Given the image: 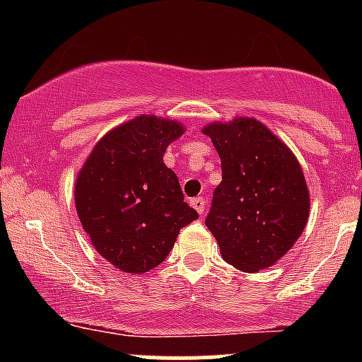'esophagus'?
Returning <instances> with one entry per match:
<instances>
[{"label":"esophagus","instance_id":"34e87169","mask_svg":"<svg viewBox=\"0 0 362 362\" xmlns=\"http://www.w3.org/2000/svg\"><path fill=\"white\" fill-rule=\"evenodd\" d=\"M191 206L194 208V210L198 211L199 215H203V214H204V206H206V203H204L203 198H194V199H191Z\"/></svg>","mask_w":362,"mask_h":362}]
</instances>
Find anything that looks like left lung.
Listing matches in <instances>:
<instances>
[{
    "label": "left lung",
    "instance_id": "obj_1",
    "mask_svg": "<svg viewBox=\"0 0 362 362\" xmlns=\"http://www.w3.org/2000/svg\"><path fill=\"white\" fill-rule=\"evenodd\" d=\"M222 166L206 228L226 262L245 273L269 268L301 236L310 215V192L301 164L273 131L254 117L210 122Z\"/></svg>",
    "mask_w": 362,
    "mask_h": 362
}]
</instances>
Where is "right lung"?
I'll list each match as a JSON object with an SVG mask.
<instances>
[{
  "mask_svg": "<svg viewBox=\"0 0 362 362\" xmlns=\"http://www.w3.org/2000/svg\"><path fill=\"white\" fill-rule=\"evenodd\" d=\"M184 131L178 120L134 117L108 131L76 175L75 206L83 231L120 272L141 275L159 266L180 229L198 218L163 160Z\"/></svg>",
  "mask_w": 362,
  "mask_h": 362,
  "instance_id": "right-lung-1",
  "label": "right lung"
}]
</instances>
